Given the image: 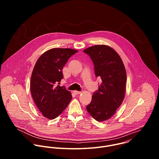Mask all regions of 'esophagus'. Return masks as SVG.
<instances>
[{
	"label": "esophagus",
	"instance_id": "esophagus-1",
	"mask_svg": "<svg viewBox=\"0 0 159 159\" xmlns=\"http://www.w3.org/2000/svg\"><path fill=\"white\" fill-rule=\"evenodd\" d=\"M74 93L77 95V94H80L81 93V92H80V91H77V90H74Z\"/></svg>",
	"mask_w": 159,
	"mask_h": 159
}]
</instances>
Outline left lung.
<instances>
[{
	"instance_id": "left-lung-1",
	"label": "left lung",
	"mask_w": 159,
	"mask_h": 159,
	"mask_svg": "<svg viewBox=\"0 0 159 159\" xmlns=\"http://www.w3.org/2000/svg\"><path fill=\"white\" fill-rule=\"evenodd\" d=\"M84 52L93 60L95 75L101 80L86 109L96 121H104L115 114L123 101L126 82L125 67L118 53L106 45H94Z\"/></svg>"
}]
</instances>
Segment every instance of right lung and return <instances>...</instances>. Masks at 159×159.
Instances as JSON below:
<instances>
[{"mask_svg": "<svg viewBox=\"0 0 159 159\" xmlns=\"http://www.w3.org/2000/svg\"><path fill=\"white\" fill-rule=\"evenodd\" d=\"M78 51L70 48H53L43 53L33 69L30 89L35 104L44 117L57 118L69 105L72 96L65 87L62 69L69 58Z\"/></svg>", "mask_w": 159, "mask_h": 159, "instance_id": "add662e5", "label": "right lung"}]
</instances>
